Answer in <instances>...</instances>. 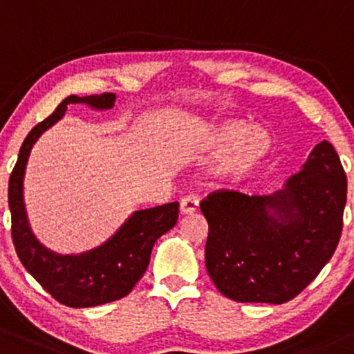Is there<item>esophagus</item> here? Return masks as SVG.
<instances>
[{
  "label": "esophagus",
  "mask_w": 354,
  "mask_h": 354,
  "mask_svg": "<svg viewBox=\"0 0 354 354\" xmlns=\"http://www.w3.org/2000/svg\"><path fill=\"white\" fill-rule=\"evenodd\" d=\"M198 209V201L197 197L187 196L180 201V214L187 216V214H194Z\"/></svg>",
  "instance_id": "obj_1"
}]
</instances>
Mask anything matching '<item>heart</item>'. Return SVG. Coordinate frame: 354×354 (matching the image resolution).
I'll return each instance as SVG.
<instances>
[{
	"mask_svg": "<svg viewBox=\"0 0 354 354\" xmlns=\"http://www.w3.org/2000/svg\"><path fill=\"white\" fill-rule=\"evenodd\" d=\"M210 144L222 152L216 162L217 176L227 182H239L263 165L271 150V137L259 127L227 120L216 127Z\"/></svg>",
	"mask_w": 354,
	"mask_h": 354,
	"instance_id": "1",
	"label": "heart"
}]
</instances>
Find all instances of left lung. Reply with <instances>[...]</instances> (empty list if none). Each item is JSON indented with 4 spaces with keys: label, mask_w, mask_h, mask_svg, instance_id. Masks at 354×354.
Instances as JSON below:
<instances>
[{
    "label": "left lung",
    "mask_w": 354,
    "mask_h": 354,
    "mask_svg": "<svg viewBox=\"0 0 354 354\" xmlns=\"http://www.w3.org/2000/svg\"><path fill=\"white\" fill-rule=\"evenodd\" d=\"M344 204L346 174L326 140L272 196L212 192L201 202L210 279L237 303H288L335 254Z\"/></svg>",
    "instance_id": "obj_1"
}]
</instances>
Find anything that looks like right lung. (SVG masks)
Masks as SVG:
<instances>
[{
  "label": "right lung",
  "mask_w": 354,
  "mask_h": 354,
  "mask_svg": "<svg viewBox=\"0 0 354 354\" xmlns=\"http://www.w3.org/2000/svg\"><path fill=\"white\" fill-rule=\"evenodd\" d=\"M70 103H85L95 110L112 109L115 93L77 97L70 95L53 113L26 135L8 184L11 210V236L25 269L48 295L68 308H91L120 299L138 283L150 263L153 244L162 234L176 225L178 202L133 212L125 224L98 248L82 254H57L31 232L23 201V177L35 142L55 125Z\"/></svg>",
  "instance_id": "1"
}]
</instances>
